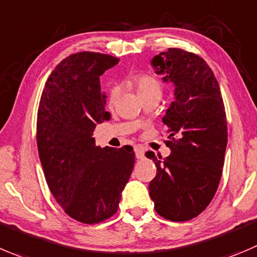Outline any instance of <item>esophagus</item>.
<instances>
[{
    "mask_svg": "<svg viewBox=\"0 0 257 257\" xmlns=\"http://www.w3.org/2000/svg\"><path fill=\"white\" fill-rule=\"evenodd\" d=\"M144 154H145V150L140 146H136L135 148V155L138 159H143L144 158Z\"/></svg>",
    "mask_w": 257,
    "mask_h": 257,
    "instance_id": "esophagus-1",
    "label": "esophagus"
}]
</instances>
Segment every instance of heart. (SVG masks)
I'll return each mask as SVG.
<instances>
[{"instance_id":"1","label":"heart","mask_w":257,"mask_h":257,"mask_svg":"<svg viewBox=\"0 0 257 257\" xmlns=\"http://www.w3.org/2000/svg\"><path fill=\"white\" fill-rule=\"evenodd\" d=\"M136 89H138L139 96L140 94L149 93V92H161V84L156 77L151 74H139L134 77L133 79ZM118 89L117 88H111L108 92V101L113 102L117 98Z\"/></svg>"}]
</instances>
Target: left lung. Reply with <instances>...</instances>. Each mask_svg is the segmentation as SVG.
<instances>
[{
    "label": "left lung",
    "instance_id": "1",
    "mask_svg": "<svg viewBox=\"0 0 257 257\" xmlns=\"http://www.w3.org/2000/svg\"><path fill=\"white\" fill-rule=\"evenodd\" d=\"M156 74L174 84V101L163 117L172 150L159 160L149 184L155 211L174 222L200 214L218 188L227 146V121L219 84L206 62L195 54L172 48L153 58Z\"/></svg>",
    "mask_w": 257,
    "mask_h": 257
}]
</instances>
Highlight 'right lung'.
<instances>
[{
    "label": "right lung",
    "instance_id": "add662e5",
    "mask_svg": "<svg viewBox=\"0 0 257 257\" xmlns=\"http://www.w3.org/2000/svg\"><path fill=\"white\" fill-rule=\"evenodd\" d=\"M119 60L108 54H72L49 75L36 122L38 150L51 194L65 213L93 224L113 216L135 164L131 146H96L97 123L108 121L99 77Z\"/></svg>",
    "mask_w": 257,
    "mask_h": 257
}]
</instances>
